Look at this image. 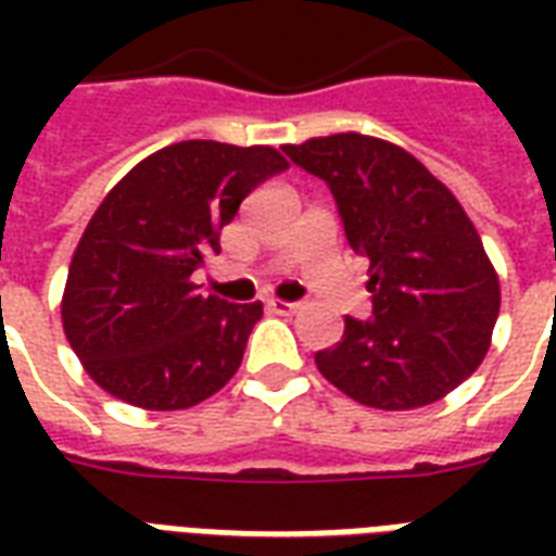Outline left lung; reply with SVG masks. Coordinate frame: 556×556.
<instances>
[{
  "label": "left lung",
  "mask_w": 556,
  "mask_h": 556,
  "mask_svg": "<svg viewBox=\"0 0 556 556\" xmlns=\"http://www.w3.org/2000/svg\"><path fill=\"white\" fill-rule=\"evenodd\" d=\"M286 169L274 148L190 139L115 184L67 270L62 325L91 381L146 410L193 408L229 384L262 318L253 282L205 279L219 231Z\"/></svg>",
  "instance_id": "left-lung-1"
}]
</instances>
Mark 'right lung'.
<instances>
[{"label": "right lung", "mask_w": 556, "mask_h": 556, "mask_svg": "<svg viewBox=\"0 0 556 556\" xmlns=\"http://www.w3.org/2000/svg\"><path fill=\"white\" fill-rule=\"evenodd\" d=\"M330 187L351 250L369 258L372 306L345 315L315 366L361 405L422 408L477 372L501 313V286L455 195L402 148L361 134L289 151Z\"/></svg>", "instance_id": "obj_1"}]
</instances>
